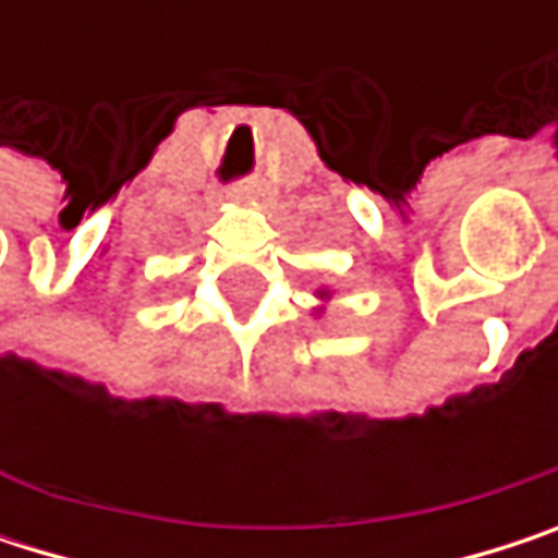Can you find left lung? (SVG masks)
<instances>
[{"mask_svg":"<svg viewBox=\"0 0 558 558\" xmlns=\"http://www.w3.org/2000/svg\"><path fill=\"white\" fill-rule=\"evenodd\" d=\"M319 296H329V293H326V290H319Z\"/></svg>","mask_w":558,"mask_h":558,"instance_id":"8db88e82","label":"left lung"}]
</instances>
